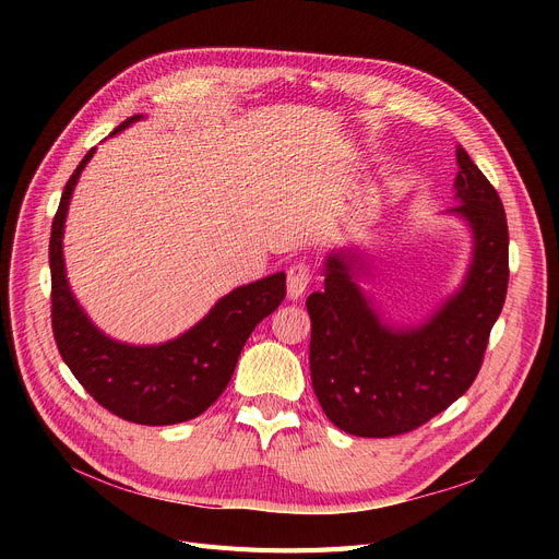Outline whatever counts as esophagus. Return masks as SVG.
Wrapping results in <instances>:
<instances>
[{
	"label": "esophagus",
	"instance_id": "1",
	"mask_svg": "<svg viewBox=\"0 0 559 559\" xmlns=\"http://www.w3.org/2000/svg\"><path fill=\"white\" fill-rule=\"evenodd\" d=\"M310 283V267L306 262H295L287 270V297L289 299H299L304 297V292Z\"/></svg>",
	"mask_w": 559,
	"mask_h": 559
}]
</instances>
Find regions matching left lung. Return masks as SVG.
<instances>
[{"label": "left lung", "instance_id": "left-lung-1", "mask_svg": "<svg viewBox=\"0 0 559 559\" xmlns=\"http://www.w3.org/2000/svg\"><path fill=\"white\" fill-rule=\"evenodd\" d=\"M453 215L474 233V258L455 295L426 324L392 329L356 283L362 258L331 253L312 321L310 376L317 401L344 432L394 437L424 426L476 380L508 295V219L487 176L457 146Z\"/></svg>", "mask_w": 559, "mask_h": 559}]
</instances>
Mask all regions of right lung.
<instances>
[{"instance_id":"add662e5","label":"right lung","mask_w":559,"mask_h":559,"mask_svg":"<svg viewBox=\"0 0 559 559\" xmlns=\"http://www.w3.org/2000/svg\"><path fill=\"white\" fill-rule=\"evenodd\" d=\"M124 120L112 133L138 122ZM95 150L66 183L49 238L51 329L58 354L74 378L108 413L142 426H171L205 413L226 390L251 331L285 299V274L235 287L197 326L156 346L106 337L72 297L63 262V226L74 186Z\"/></svg>"}]
</instances>
